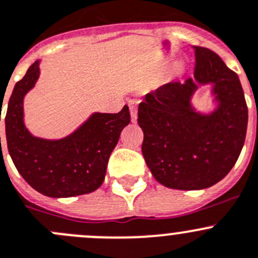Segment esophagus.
I'll return each mask as SVG.
<instances>
[{"label":"esophagus","instance_id":"obj_1","mask_svg":"<svg viewBox=\"0 0 258 258\" xmlns=\"http://www.w3.org/2000/svg\"><path fill=\"white\" fill-rule=\"evenodd\" d=\"M139 101L138 100H129L127 105H129V108H131V116H132V121L136 122L137 121V106H138Z\"/></svg>","mask_w":258,"mask_h":258}]
</instances>
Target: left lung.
<instances>
[{
    "mask_svg": "<svg viewBox=\"0 0 258 258\" xmlns=\"http://www.w3.org/2000/svg\"><path fill=\"white\" fill-rule=\"evenodd\" d=\"M193 49V77L150 92L138 107L146 164L158 183L180 190L209 188L225 178L239 157L248 124L238 75L211 49ZM201 85L212 86L217 103L207 114L191 105Z\"/></svg>",
    "mask_w": 258,
    "mask_h": 258,
    "instance_id": "obj_1",
    "label": "left lung"
}]
</instances>
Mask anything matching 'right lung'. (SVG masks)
I'll list each match as a JSON object with an SVG mask.
<instances>
[{"label":"right lung","mask_w":258,"mask_h":258,"mask_svg":"<svg viewBox=\"0 0 258 258\" xmlns=\"http://www.w3.org/2000/svg\"><path fill=\"white\" fill-rule=\"evenodd\" d=\"M39 62L35 61L16 83L9 100L5 116L9 153L24 180L47 197L93 192L105 180L111 152L131 122L129 107L125 105L117 113L93 112L77 131L61 139L34 137L24 124V97L39 78Z\"/></svg>","instance_id":"add662e5"}]
</instances>
